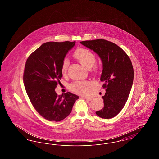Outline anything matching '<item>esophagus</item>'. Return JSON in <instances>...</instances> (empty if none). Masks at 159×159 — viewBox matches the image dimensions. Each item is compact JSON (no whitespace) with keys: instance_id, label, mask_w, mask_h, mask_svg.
I'll return each mask as SVG.
<instances>
[{"instance_id":"1","label":"esophagus","mask_w":159,"mask_h":159,"mask_svg":"<svg viewBox=\"0 0 159 159\" xmlns=\"http://www.w3.org/2000/svg\"><path fill=\"white\" fill-rule=\"evenodd\" d=\"M83 98L84 99H85L89 100V101H91V100H92V99L91 97H83Z\"/></svg>"}]
</instances>
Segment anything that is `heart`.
I'll use <instances>...</instances> for the list:
<instances>
[{
	"instance_id": "heart-1",
	"label": "heart",
	"mask_w": 159,
	"mask_h": 159,
	"mask_svg": "<svg viewBox=\"0 0 159 159\" xmlns=\"http://www.w3.org/2000/svg\"><path fill=\"white\" fill-rule=\"evenodd\" d=\"M74 57L83 66L88 70L92 68L96 62V57L89 49L86 48H79L74 53ZM69 60L66 58L62 61L61 66V73L64 75L67 73L69 66ZM92 83L88 81H76L70 86L71 90L79 94L87 95L89 92Z\"/></svg>"
}]
</instances>
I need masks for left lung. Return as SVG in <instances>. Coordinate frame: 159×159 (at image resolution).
<instances>
[{
	"instance_id": "left-lung-1",
	"label": "left lung",
	"mask_w": 159,
	"mask_h": 159,
	"mask_svg": "<svg viewBox=\"0 0 159 159\" xmlns=\"http://www.w3.org/2000/svg\"><path fill=\"white\" fill-rule=\"evenodd\" d=\"M101 58L102 71L100 80L106 93L102 98L104 108L96 114L103 119H111L125 105L134 80V68L128 55L119 46L104 39L80 42Z\"/></svg>"
}]
</instances>
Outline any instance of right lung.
<instances>
[{
  "label": "right lung",
  "mask_w": 159,
  "mask_h": 159,
  "mask_svg": "<svg viewBox=\"0 0 159 159\" xmlns=\"http://www.w3.org/2000/svg\"><path fill=\"white\" fill-rule=\"evenodd\" d=\"M75 42H48L27 60L23 81L32 105L49 121H59L71 113L79 97L71 92L57 95L55 88L62 77L61 66Z\"/></svg>",
  "instance_id": "1"
}]
</instances>
